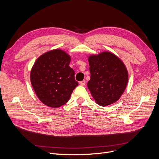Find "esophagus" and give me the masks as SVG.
I'll use <instances>...</instances> for the list:
<instances>
[{
    "label": "esophagus",
    "mask_w": 159,
    "mask_h": 159,
    "mask_svg": "<svg viewBox=\"0 0 159 159\" xmlns=\"http://www.w3.org/2000/svg\"><path fill=\"white\" fill-rule=\"evenodd\" d=\"M85 84H86V81H85V80H82V81H80V84L81 85H85Z\"/></svg>",
    "instance_id": "esophagus-1"
}]
</instances>
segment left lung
<instances>
[{"label": "left lung", "mask_w": 159, "mask_h": 159, "mask_svg": "<svg viewBox=\"0 0 159 159\" xmlns=\"http://www.w3.org/2000/svg\"><path fill=\"white\" fill-rule=\"evenodd\" d=\"M90 80L88 88L101 106L112 104L120 98L128 82L125 66L111 52H104L89 57Z\"/></svg>", "instance_id": "left-lung-1"}]
</instances>
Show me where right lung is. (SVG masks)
<instances>
[{
	"label": "right lung",
	"mask_w": 159,
	"mask_h": 159,
	"mask_svg": "<svg viewBox=\"0 0 159 159\" xmlns=\"http://www.w3.org/2000/svg\"><path fill=\"white\" fill-rule=\"evenodd\" d=\"M71 57L61 50H54L40 56L34 64L31 84L38 98L46 105L59 107L68 102L78 85L75 72L69 66Z\"/></svg>",
	"instance_id": "right-lung-1"
}]
</instances>
